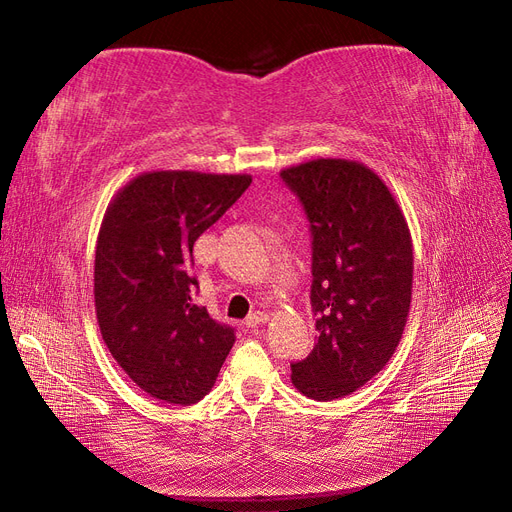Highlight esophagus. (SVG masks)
Segmentation results:
<instances>
[{"mask_svg": "<svg viewBox=\"0 0 512 512\" xmlns=\"http://www.w3.org/2000/svg\"><path fill=\"white\" fill-rule=\"evenodd\" d=\"M269 320V314L267 312H262V309H258V312H254V314H250L245 318V327L247 329H256V327H260V324H265Z\"/></svg>", "mask_w": 512, "mask_h": 512, "instance_id": "34e87169", "label": "esophagus"}]
</instances>
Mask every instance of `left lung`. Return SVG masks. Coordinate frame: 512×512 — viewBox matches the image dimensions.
<instances>
[{
    "label": "left lung",
    "instance_id": "left-lung-1",
    "mask_svg": "<svg viewBox=\"0 0 512 512\" xmlns=\"http://www.w3.org/2000/svg\"><path fill=\"white\" fill-rule=\"evenodd\" d=\"M282 179L312 224L318 342L292 363L294 389L331 401L361 389L395 354L412 303V235L386 183L363 162L316 158Z\"/></svg>",
    "mask_w": 512,
    "mask_h": 512
}]
</instances>
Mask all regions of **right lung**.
<instances>
[{"instance_id": "add662e5", "label": "right lung", "mask_w": 512, "mask_h": 512, "mask_svg": "<svg viewBox=\"0 0 512 512\" xmlns=\"http://www.w3.org/2000/svg\"><path fill=\"white\" fill-rule=\"evenodd\" d=\"M252 175L149 170L111 198L94 262L106 348L136 386L166 404L203 399L235 331L196 305L194 243L250 188Z\"/></svg>"}]
</instances>
